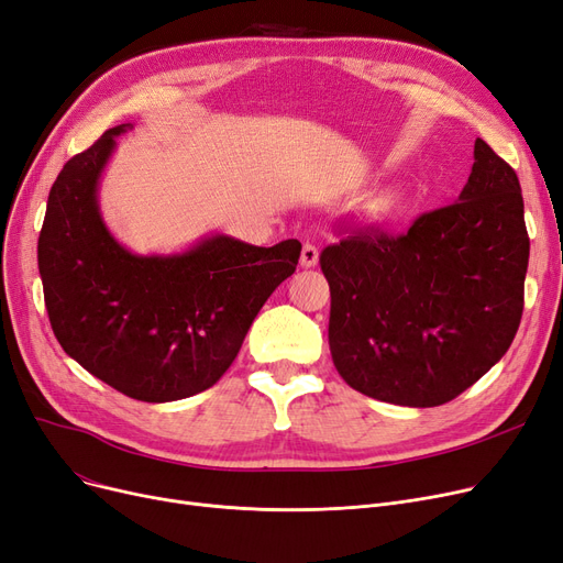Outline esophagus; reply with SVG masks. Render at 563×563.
Wrapping results in <instances>:
<instances>
[{
    "instance_id": "obj_1",
    "label": "esophagus",
    "mask_w": 563,
    "mask_h": 563,
    "mask_svg": "<svg viewBox=\"0 0 563 563\" xmlns=\"http://www.w3.org/2000/svg\"><path fill=\"white\" fill-rule=\"evenodd\" d=\"M317 260H320V251H317V246H312V243H303L301 249V266L310 268L317 264Z\"/></svg>"
}]
</instances>
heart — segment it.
<instances>
[{"label":"heart","instance_id":"obj_1","mask_svg":"<svg viewBox=\"0 0 563 563\" xmlns=\"http://www.w3.org/2000/svg\"><path fill=\"white\" fill-rule=\"evenodd\" d=\"M398 207H400V192H396V190L382 192L379 198L373 202V211H375L377 216H382V218L390 216Z\"/></svg>","mask_w":563,"mask_h":563}]
</instances>
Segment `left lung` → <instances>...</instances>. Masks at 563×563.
I'll use <instances>...</instances> for the list:
<instances>
[{"label":"left lung","instance_id":"obj_1","mask_svg":"<svg viewBox=\"0 0 563 563\" xmlns=\"http://www.w3.org/2000/svg\"><path fill=\"white\" fill-rule=\"evenodd\" d=\"M527 264L518 175L478 137L457 202L421 213L405 234L358 228L322 251L335 371L390 405L457 398L516 338Z\"/></svg>","mask_w":563,"mask_h":563}]
</instances>
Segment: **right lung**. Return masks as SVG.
Instances as JSON below:
<instances>
[{
	"instance_id": "right-lung-1",
	"label": "right lung",
	"mask_w": 563,
	"mask_h": 563,
	"mask_svg": "<svg viewBox=\"0 0 563 563\" xmlns=\"http://www.w3.org/2000/svg\"><path fill=\"white\" fill-rule=\"evenodd\" d=\"M129 129L106 131L62 167L38 234V272L70 358L133 400L173 402L225 375L264 301L295 274L301 243L260 249L216 234L181 255H133L96 198L114 137Z\"/></svg>"
}]
</instances>
